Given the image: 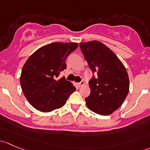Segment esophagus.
Segmentation results:
<instances>
[{"mask_svg": "<svg viewBox=\"0 0 150 150\" xmlns=\"http://www.w3.org/2000/svg\"><path fill=\"white\" fill-rule=\"evenodd\" d=\"M85 85V83H84V81H81L80 82V83H78V86H79V87H82V86H83Z\"/></svg>", "mask_w": 150, "mask_h": 150, "instance_id": "obj_1", "label": "esophagus"}]
</instances>
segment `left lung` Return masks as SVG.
Returning a JSON list of instances; mask_svg holds the SVG:
<instances>
[{
    "label": "left lung",
    "instance_id": "8db88e82",
    "mask_svg": "<svg viewBox=\"0 0 150 150\" xmlns=\"http://www.w3.org/2000/svg\"><path fill=\"white\" fill-rule=\"evenodd\" d=\"M92 72L89 82L91 94L86 98V105L92 111L107 116L122 105L129 91V79L125 67L108 47L98 41L80 44Z\"/></svg>",
    "mask_w": 150,
    "mask_h": 150
}]
</instances>
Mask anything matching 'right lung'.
<instances>
[{
  "label": "right lung",
  "mask_w": 150,
  "mask_h": 150,
  "mask_svg": "<svg viewBox=\"0 0 150 150\" xmlns=\"http://www.w3.org/2000/svg\"><path fill=\"white\" fill-rule=\"evenodd\" d=\"M76 42H54L38 49L28 58L21 70L20 83L29 103L42 112H50L64 105L75 86L64 77L65 59L76 50Z\"/></svg>",
  "instance_id": "add662e5"
}]
</instances>
